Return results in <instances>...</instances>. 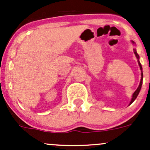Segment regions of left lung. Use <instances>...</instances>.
Returning <instances> with one entry per match:
<instances>
[{
	"mask_svg": "<svg viewBox=\"0 0 150 150\" xmlns=\"http://www.w3.org/2000/svg\"><path fill=\"white\" fill-rule=\"evenodd\" d=\"M133 42V43H134V42ZM134 54H135V55H136L137 58V59H138V63H139V65L140 70H141V71H142V74H141V75H142V78H141V81H140V83H139V87L137 88V89L136 90V91H135V92L134 93L133 96H132V100H131V102H130V104H132V103H133V102H134V100L135 99L137 98V96H138L140 90H141V88H142V79H143L142 67V65H141V64H140L139 61V54H137V51H136V50H135V49H134ZM130 104H129V105H130Z\"/></svg>",
	"mask_w": 150,
	"mask_h": 150,
	"instance_id": "8db88e82",
	"label": "left lung"
}]
</instances>
